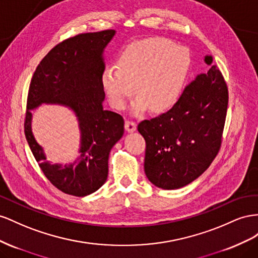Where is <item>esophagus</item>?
I'll list each match as a JSON object with an SVG mask.
<instances>
[{
    "mask_svg": "<svg viewBox=\"0 0 258 258\" xmlns=\"http://www.w3.org/2000/svg\"><path fill=\"white\" fill-rule=\"evenodd\" d=\"M136 127H137V124L134 121L127 120L126 122H125V130H126L127 132H130V133L136 131Z\"/></svg>",
    "mask_w": 258,
    "mask_h": 258,
    "instance_id": "1",
    "label": "esophagus"
}]
</instances>
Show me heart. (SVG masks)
Returning <instances> with one entry per match:
<instances>
[{"instance_id":"1","label":"heart","mask_w":258,"mask_h":258,"mask_svg":"<svg viewBox=\"0 0 258 258\" xmlns=\"http://www.w3.org/2000/svg\"><path fill=\"white\" fill-rule=\"evenodd\" d=\"M190 63L188 49L171 41H135L117 56L116 68L108 67L102 72V88L116 110L126 107L136 86L139 97L132 112L141 114L149 108L153 112H165L180 99Z\"/></svg>"}]
</instances>
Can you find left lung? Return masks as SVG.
<instances>
[{"mask_svg":"<svg viewBox=\"0 0 258 258\" xmlns=\"http://www.w3.org/2000/svg\"><path fill=\"white\" fill-rule=\"evenodd\" d=\"M212 64V56H205ZM228 87L212 66L183 90L171 110L138 124L146 141L145 173L162 189H178L202 175L222 146Z\"/></svg>","mask_w":258,"mask_h":258,"instance_id":"1","label":"left lung"}]
</instances>
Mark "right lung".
Masks as SVG:
<instances>
[{
    "mask_svg": "<svg viewBox=\"0 0 258 258\" xmlns=\"http://www.w3.org/2000/svg\"><path fill=\"white\" fill-rule=\"evenodd\" d=\"M114 30L81 33L51 48L39 63L29 87L25 135L42 172L62 192L85 197L108 177L110 150L124 134V119L104 110V50ZM42 103L67 105L76 113L81 133L79 158L73 164L51 165L31 128V110Z\"/></svg>",
    "mask_w": 258,
    "mask_h": 258,
    "instance_id": "obj_1",
    "label": "right lung"
}]
</instances>
